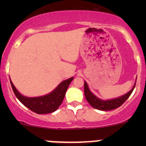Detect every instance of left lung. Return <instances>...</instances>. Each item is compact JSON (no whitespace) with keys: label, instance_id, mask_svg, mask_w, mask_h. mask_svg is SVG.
I'll list each match as a JSON object with an SVG mask.
<instances>
[{"label":"left lung","instance_id":"1","mask_svg":"<svg viewBox=\"0 0 146 146\" xmlns=\"http://www.w3.org/2000/svg\"><path fill=\"white\" fill-rule=\"evenodd\" d=\"M135 86H136V82H135L132 89L129 92H128L127 93L125 94V95L119 97L117 98H114V99L104 100H101L98 98V97L95 96L90 90L88 84L85 81V82H84V92H85V96L87 101L89 102V104L93 108L102 110V111H109V110H114V109H117L120 107V106H121L123 104V102L129 98L131 94L133 92Z\"/></svg>","mask_w":146,"mask_h":146}]
</instances>
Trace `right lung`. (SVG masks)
Listing matches in <instances>:
<instances>
[{"label":"right lung","instance_id":"add662e5","mask_svg":"<svg viewBox=\"0 0 146 146\" xmlns=\"http://www.w3.org/2000/svg\"><path fill=\"white\" fill-rule=\"evenodd\" d=\"M73 80V77L64 80L52 92L44 96L28 98L19 92L10 78V84L16 98L31 111L39 114L52 113L59 107L64 100L66 90Z\"/></svg>","mask_w":146,"mask_h":146}]
</instances>
